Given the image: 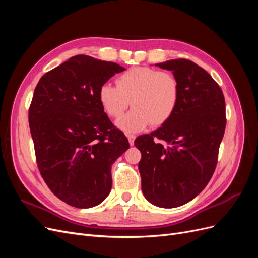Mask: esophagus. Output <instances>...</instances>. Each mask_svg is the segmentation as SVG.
Listing matches in <instances>:
<instances>
[{"mask_svg":"<svg viewBox=\"0 0 258 258\" xmlns=\"http://www.w3.org/2000/svg\"><path fill=\"white\" fill-rule=\"evenodd\" d=\"M127 138H128V141H129V144L132 146L135 144V140H136V137L132 136V135H127Z\"/></svg>","mask_w":258,"mask_h":258,"instance_id":"34e87169","label":"esophagus"}]
</instances>
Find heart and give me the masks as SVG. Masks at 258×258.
Instances as JSON below:
<instances>
[{"mask_svg": "<svg viewBox=\"0 0 258 258\" xmlns=\"http://www.w3.org/2000/svg\"><path fill=\"white\" fill-rule=\"evenodd\" d=\"M116 85H101L99 101L111 117L120 116L131 102L134 108L116 120L117 128L124 134H138L151 123L161 126L177 107L179 83L170 72L136 67L117 77Z\"/></svg>", "mask_w": 258, "mask_h": 258, "instance_id": "1", "label": "heart"}]
</instances>
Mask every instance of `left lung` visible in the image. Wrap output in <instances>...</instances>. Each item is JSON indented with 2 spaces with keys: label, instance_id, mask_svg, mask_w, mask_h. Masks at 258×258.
I'll return each instance as SVG.
<instances>
[{
  "label": "left lung",
  "instance_id": "obj_1",
  "mask_svg": "<svg viewBox=\"0 0 258 258\" xmlns=\"http://www.w3.org/2000/svg\"><path fill=\"white\" fill-rule=\"evenodd\" d=\"M155 66L177 79L178 104L166 123L137 138L135 145L142 154L139 171L144 197L171 209L198 196L214 173L226 127L225 99L212 76L192 61L173 59Z\"/></svg>",
  "mask_w": 258,
  "mask_h": 258
}]
</instances>
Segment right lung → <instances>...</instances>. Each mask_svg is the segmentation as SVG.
I'll return each instance as SVG.
<instances>
[{"label":"right lung","mask_w":258,"mask_h":258,"mask_svg":"<svg viewBox=\"0 0 258 258\" xmlns=\"http://www.w3.org/2000/svg\"><path fill=\"white\" fill-rule=\"evenodd\" d=\"M124 68L77 54L37 83L29 124L37 167L66 204L88 209L111 191V168L129 148L100 104L99 88Z\"/></svg>","instance_id":"obj_1"}]
</instances>
